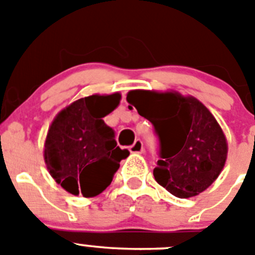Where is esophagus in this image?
I'll return each mask as SVG.
<instances>
[{
	"label": "esophagus",
	"instance_id": "obj_1",
	"mask_svg": "<svg viewBox=\"0 0 255 255\" xmlns=\"http://www.w3.org/2000/svg\"><path fill=\"white\" fill-rule=\"evenodd\" d=\"M143 149H144L143 141H141L140 139H136V140L134 141V144L130 147V152L131 153H141L143 152Z\"/></svg>",
	"mask_w": 255,
	"mask_h": 255
}]
</instances>
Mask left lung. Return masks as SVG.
I'll return each instance as SVG.
<instances>
[{
  "mask_svg": "<svg viewBox=\"0 0 255 255\" xmlns=\"http://www.w3.org/2000/svg\"><path fill=\"white\" fill-rule=\"evenodd\" d=\"M126 101L153 124L161 140L155 181L177 198L208 189L224 170L229 152L224 130L208 108L176 91L134 89Z\"/></svg>",
  "mask_w": 255,
  "mask_h": 255,
  "instance_id": "1",
  "label": "left lung"
}]
</instances>
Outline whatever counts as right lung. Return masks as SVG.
I'll return each mask as SVG.
<instances>
[{"mask_svg":"<svg viewBox=\"0 0 255 255\" xmlns=\"http://www.w3.org/2000/svg\"><path fill=\"white\" fill-rule=\"evenodd\" d=\"M121 94H92L62 108L47 131L43 157L57 184L73 195L92 198L112 181L121 159L115 132L103 121L120 105Z\"/></svg>","mask_w":255,"mask_h":255,"instance_id":"obj_1","label":"right lung"}]
</instances>
